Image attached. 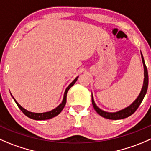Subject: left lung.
I'll list each match as a JSON object with an SVG mask.
<instances>
[{
    "label": "left lung",
    "mask_w": 151,
    "mask_h": 151,
    "mask_svg": "<svg viewBox=\"0 0 151 151\" xmlns=\"http://www.w3.org/2000/svg\"><path fill=\"white\" fill-rule=\"evenodd\" d=\"M142 55V60L143 66H144V82H143V86L142 88V90L140 91V93L139 94L138 97L134 100V102L132 104L128 106L127 108H124V109L120 110L116 112H107V111H102V109L99 108L97 105L95 103L94 100H93V95H91V100H92V105H93V108L95 111H96L98 114L100 115L101 116L104 118H106L108 119H113V120H116V119H125V118L128 117L131 115H132L139 106L141 104L142 101L144 99L146 93H147V86H148V73H147V67H146L145 63L144 58L142 56V54L141 53Z\"/></svg>",
    "instance_id": "obj_1"
}]
</instances>
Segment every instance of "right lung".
Returning <instances> with one entry per match:
<instances>
[{"mask_svg": "<svg viewBox=\"0 0 151 151\" xmlns=\"http://www.w3.org/2000/svg\"><path fill=\"white\" fill-rule=\"evenodd\" d=\"M77 78H78V77H76V78L74 79V80H73V81L71 82V83H70L69 86H68V87L66 88V89H65V93H64L63 99L62 102H61V103L60 104V105H58L57 108H54L53 110L48 111V112H44V113L30 112V111H27V110H26L25 108H23V107H22L21 105H20V104H19L18 102H17V101L15 100V99H14V97H13V99H14V102H16V104H17V105L18 106V108H20V110H21L22 112H23V114H24L26 115V116H28L29 118H31V119H35V120H46V119H52V118H53V117H55V116H58L60 113L61 111H63V108L65 107V103H66L67 92H68V91L69 90L70 88L72 87V86H74V83H75L76 81L77 80Z\"/></svg>", "mask_w": 151, "mask_h": 151, "instance_id": "right-lung-1", "label": "right lung"}]
</instances>
